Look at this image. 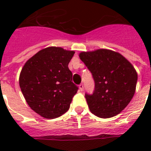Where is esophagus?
<instances>
[{
	"mask_svg": "<svg viewBox=\"0 0 151 151\" xmlns=\"http://www.w3.org/2000/svg\"><path fill=\"white\" fill-rule=\"evenodd\" d=\"M79 90H80L81 92H82L83 90H84V85H83V84L79 85Z\"/></svg>",
	"mask_w": 151,
	"mask_h": 151,
	"instance_id": "esophagus-1",
	"label": "esophagus"
}]
</instances>
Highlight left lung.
Returning <instances> with one entry per match:
<instances>
[{"instance_id":"obj_1","label":"left lung","mask_w":151,"mask_h":151,"mask_svg":"<svg viewBox=\"0 0 151 151\" xmlns=\"http://www.w3.org/2000/svg\"><path fill=\"white\" fill-rule=\"evenodd\" d=\"M92 73L93 94H85L90 111L101 118L121 113L132 99L138 75L131 63L122 55L109 49H97L79 54Z\"/></svg>"}]
</instances>
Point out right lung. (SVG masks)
<instances>
[{"label": "right lung", "instance_id": "1", "mask_svg": "<svg viewBox=\"0 0 151 151\" xmlns=\"http://www.w3.org/2000/svg\"><path fill=\"white\" fill-rule=\"evenodd\" d=\"M73 51L48 47L26 62L19 75V86L29 106L48 119L69 110L78 88L72 82L68 64Z\"/></svg>", "mask_w": 151, "mask_h": 151}]
</instances>
